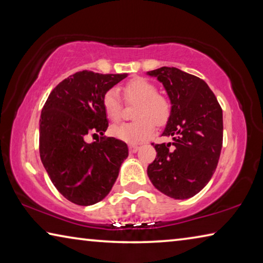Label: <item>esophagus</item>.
<instances>
[{
  "label": "esophagus",
  "mask_w": 263,
  "mask_h": 263,
  "mask_svg": "<svg viewBox=\"0 0 263 263\" xmlns=\"http://www.w3.org/2000/svg\"><path fill=\"white\" fill-rule=\"evenodd\" d=\"M138 149H139V146H137L135 144L128 145V151H130V153H136Z\"/></svg>",
  "instance_id": "obj_1"
}]
</instances>
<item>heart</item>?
<instances>
[{"label": "heart", "mask_w": 263, "mask_h": 263, "mask_svg": "<svg viewBox=\"0 0 263 263\" xmlns=\"http://www.w3.org/2000/svg\"><path fill=\"white\" fill-rule=\"evenodd\" d=\"M127 103L138 104L135 110L137 121L122 123L111 127V135L128 144H137L152 137L155 126H163L172 115V104L167 97L158 94L154 83L144 78H136L123 88ZM104 112L111 122H118L122 117V100L117 89L111 88L102 100Z\"/></svg>", "instance_id": "obj_1"}]
</instances>
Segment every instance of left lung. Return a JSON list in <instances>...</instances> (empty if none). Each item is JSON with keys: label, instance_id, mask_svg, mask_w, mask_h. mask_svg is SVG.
I'll return each mask as SVG.
<instances>
[{"label": "left lung", "instance_id": "8db88e82", "mask_svg": "<svg viewBox=\"0 0 263 263\" xmlns=\"http://www.w3.org/2000/svg\"><path fill=\"white\" fill-rule=\"evenodd\" d=\"M163 84L172 115L162 136L172 142L154 145L157 158L147 168L162 194L186 199L198 194L215 173L222 146V110L208 84L175 67L147 72Z\"/></svg>", "mask_w": 263, "mask_h": 263}]
</instances>
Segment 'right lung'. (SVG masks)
Wrapping results in <instances>:
<instances>
[{"mask_svg":"<svg viewBox=\"0 0 263 263\" xmlns=\"http://www.w3.org/2000/svg\"><path fill=\"white\" fill-rule=\"evenodd\" d=\"M127 74L82 70L61 81L44 104L39 153L58 191L78 205H92L110 193L127 158L125 142L103 137L109 126L103 95ZM88 134L101 137L91 144Z\"/></svg>","mask_w":263,"mask_h":263,"instance_id":"1","label":"right lung"}]
</instances>
